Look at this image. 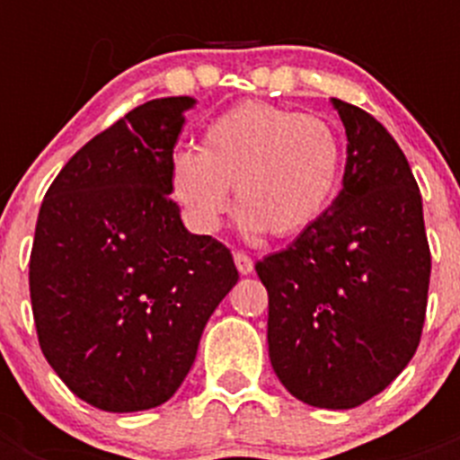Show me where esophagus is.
<instances>
[{
  "instance_id": "obj_1",
  "label": "esophagus",
  "mask_w": 460,
  "mask_h": 460,
  "mask_svg": "<svg viewBox=\"0 0 460 460\" xmlns=\"http://www.w3.org/2000/svg\"><path fill=\"white\" fill-rule=\"evenodd\" d=\"M234 262H236V270L241 274H251L252 270H255L251 255H245V252H241V251L234 252Z\"/></svg>"
}]
</instances>
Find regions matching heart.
I'll return each instance as SVG.
<instances>
[{
	"label": "heart",
	"mask_w": 460,
	"mask_h": 460,
	"mask_svg": "<svg viewBox=\"0 0 460 460\" xmlns=\"http://www.w3.org/2000/svg\"><path fill=\"white\" fill-rule=\"evenodd\" d=\"M341 166V138L324 117L241 102L205 128L200 150L173 153L169 186L202 234L219 229L234 186L245 231L288 238L327 212Z\"/></svg>",
	"instance_id": "b5f03b06"
}]
</instances>
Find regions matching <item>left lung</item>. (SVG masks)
<instances>
[{
	"instance_id": "obj_1",
	"label": "left lung",
	"mask_w": 460,
	"mask_h": 460,
	"mask_svg": "<svg viewBox=\"0 0 460 460\" xmlns=\"http://www.w3.org/2000/svg\"><path fill=\"white\" fill-rule=\"evenodd\" d=\"M346 128L343 188L287 251L255 265L270 296L277 377L317 408H356L399 377L420 343L429 258L422 198L377 119L332 100Z\"/></svg>"
}]
</instances>
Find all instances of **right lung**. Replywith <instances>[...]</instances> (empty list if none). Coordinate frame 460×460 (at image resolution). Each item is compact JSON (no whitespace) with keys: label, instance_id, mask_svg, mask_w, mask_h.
Wrapping results in <instances>:
<instances>
[{"label":"right lung","instance_id":"obj_1","mask_svg":"<svg viewBox=\"0 0 460 460\" xmlns=\"http://www.w3.org/2000/svg\"><path fill=\"white\" fill-rule=\"evenodd\" d=\"M193 97H159L85 143L45 193L31 252L40 349L90 406L133 413L186 379L209 314L238 281L229 248L169 198Z\"/></svg>","mask_w":460,"mask_h":460}]
</instances>
